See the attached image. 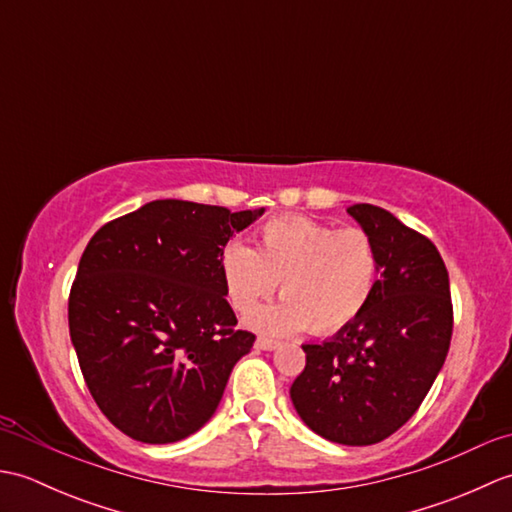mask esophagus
Returning a JSON list of instances; mask_svg holds the SVG:
<instances>
[{
    "label": "esophagus",
    "instance_id": "1",
    "mask_svg": "<svg viewBox=\"0 0 512 512\" xmlns=\"http://www.w3.org/2000/svg\"><path fill=\"white\" fill-rule=\"evenodd\" d=\"M255 345L259 347V350H277V347H279V341H275V339H268V336H257Z\"/></svg>",
    "mask_w": 512,
    "mask_h": 512
}]
</instances>
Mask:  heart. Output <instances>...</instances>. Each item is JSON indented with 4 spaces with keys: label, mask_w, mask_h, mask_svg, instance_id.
Instances as JSON below:
<instances>
[{
    "label": "heart",
    "mask_w": 512,
    "mask_h": 512,
    "mask_svg": "<svg viewBox=\"0 0 512 512\" xmlns=\"http://www.w3.org/2000/svg\"><path fill=\"white\" fill-rule=\"evenodd\" d=\"M224 295L250 314L277 290V306L259 312L262 330L330 334L369 306L380 277V255L363 228H334L310 217H275L255 235V248L228 244L220 255Z\"/></svg>",
    "instance_id": "1"
}]
</instances>
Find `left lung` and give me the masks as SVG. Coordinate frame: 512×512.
<instances>
[{
	"mask_svg": "<svg viewBox=\"0 0 512 512\" xmlns=\"http://www.w3.org/2000/svg\"><path fill=\"white\" fill-rule=\"evenodd\" d=\"M380 255L369 306L330 341L301 345L306 367L290 387L301 420L330 442L367 447L422 405L449 354V273L429 237L374 204L347 206Z\"/></svg>",
	"mask_w": 512,
	"mask_h": 512,
	"instance_id": "left-lung-1",
	"label": "left lung"
}]
</instances>
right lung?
<instances>
[{
  "label": "right lung",
  "mask_w": 512,
  "mask_h": 512,
  "mask_svg": "<svg viewBox=\"0 0 512 512\" xmlns=\"http://www.w3.org/2000/svg\"><path fill=\"white\" fill-rule=\"evenodd\" d=\"M262 211L154 200L103 224L70 288V339L103 416L167 444L204 427L255 343L237 330L220 255Z\"/></svg>",
  "instance_id": "obj_1"
}]
</instances>
